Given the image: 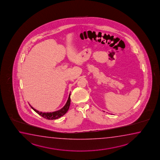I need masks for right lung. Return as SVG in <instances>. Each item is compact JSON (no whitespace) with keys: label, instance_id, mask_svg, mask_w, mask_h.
<instances>
[{"label":"right lung","instance_id":"obj_1","mask_svg":"<svg viewBox=\"0 0 160 160\" xmlns=\"http://www.w3.org/2000/svg\"><path fill=\"white\" fill-rule=\"evenodd\" d=\"M70 102H71V99H70V93L69 94V98L68 99L67 103L65 105V106L61 108L59 110L56 111L52 112H40L39 111L35 110L34 108H33L32 106L31 108H32L33 110H34L37 113H38L39 115L42 116V118L48 119V120H55L57 118H59L64 115L65 113H67V111H68L69 108V106L70 105Z\"/></svg>","mask_w":160,"mask_h":160}]
</instances>
